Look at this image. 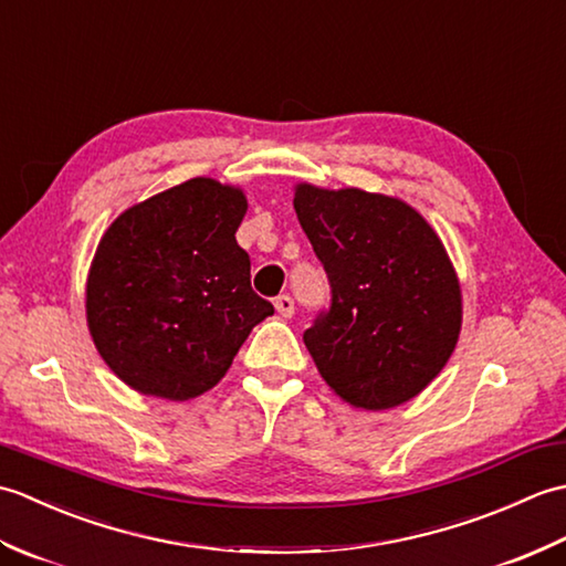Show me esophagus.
<instances>
[{"label": "esophagus", "mask_w": 566, "mask_h": 566, "mask_svg": "<svg viewBox=\"0 0 566 566\" xmlns=\"http://www.w3.org/2000/svg\"><path fill=\"white\" fill-rule=\"evenodd\" d=\"M274 308L276 314H280L282 318H292L294 316V298L290 294H282L274 298Z\"/></svg>", "instance_id": "1"}]
</instances>
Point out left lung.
Returning a JSON list of instances; mask_svg holds the SVG:
<instances>
[{
	"label": "left lung",
	"instance_id": "obj_1",
	"mask_svg": "<svg viewBox=\"0 0 566 566\" xmlns=\"http://www.w3.org/2000/svg\"><path fill=\"white\" fill-rule=\"evenodd\" d=\"M294 209L328 274L331 306L304 333L328 387L355 408H394L440 375L462 328L442 240L406 201L296 185Z\"/></svg>",
	"mask_w": 566,
	"mask_h": 566
}]
</instances>
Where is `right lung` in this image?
<instances>
[{
    "instance_id": "right-lung-1",
    "label": "right lung",
    "mask_w": 566,
    "mask_h": 566,
    "mask_svg": "<svg viewBox=\"0 0 566 566\" xmlns=\"http://www.w3.org/2000/svg\"><path fill=\"white\" fill-rule=\"evenodd\" d=\"M248 211L209 177L165 189L106 228L87 276V326L130 389L187 401L223 379L240 345L274 314L235 243Z\"/></svg>"
}]
</instances>
